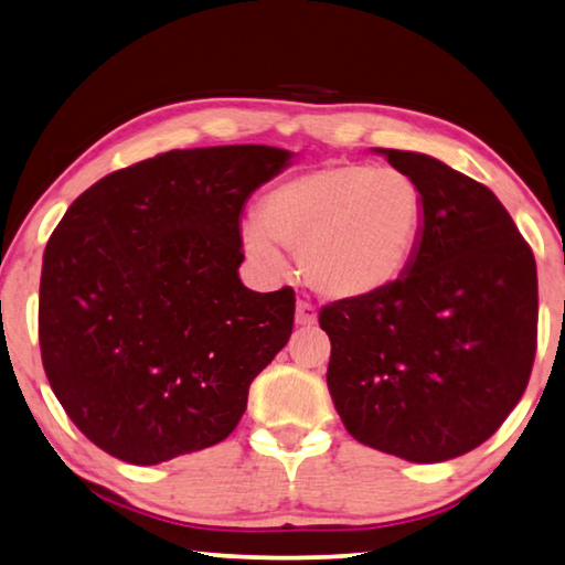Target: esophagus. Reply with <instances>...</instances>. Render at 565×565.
I'll return each mask as SVG.
<instances>
[{
    "instance_id": "34e87169",
    "label": "esophagus",
    "mask_w": 565,
    "mask_h": 565,
    "mask_svg": "<svg viewBox=\"0 0 565 565\" xmlns=\"http://www.w3.org/2000/svg\"><path fill=\"white\" fill-rule=\"evenodd\" d=\"M295 322H298L300 328H312V324L318 322V310H315V305H310L308 300H298V308H295Z\"/></svg>"
}]
</instances>
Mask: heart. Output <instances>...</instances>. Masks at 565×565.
Instances as JSON below:
<instances>
[{"instance_id":"heart-1","label":"heart","mask_w":565,"mask_h":565,"mask_svg":"<svg viewBox=\"0 0 565 565\" xmlns=\"http://www.w3.org/2000/svg\"><path fill=\"white\" fill-rule=\"evenodd\" d=\"M424 227V198L399 168L330 163L275 185L260 221L243 227L255 263L280 270V245L298 247L302 277L338 300L390 288L407 270Z\"/></svg>"}]
</instances>
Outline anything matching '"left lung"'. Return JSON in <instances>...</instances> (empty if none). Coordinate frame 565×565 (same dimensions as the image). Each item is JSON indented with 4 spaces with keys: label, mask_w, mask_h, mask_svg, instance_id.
Instances as JSON below:
<instances>
[{
    "label": "left lung",
    "mask_w": 565,
    "mask_h": 565,
    "mask_svg": "<svg viewBox=\"0 0 565 565\" xmlns=\"http://www.w3.org/2000/svg\"><path fill=\"white\" fill-rule=\"evenodd\" d=\"M382 153L419 185L424 227L399 280L320 310L332 342L328 387L360 444L414 463L457 459L526 392L536 260L487 185L431 156Z\"/></svg>",
    "instance_id": "left-lung-1"
}]
</instances>
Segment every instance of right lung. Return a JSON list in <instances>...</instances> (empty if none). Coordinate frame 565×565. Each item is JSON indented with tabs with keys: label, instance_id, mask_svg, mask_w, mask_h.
Here are the masks:
<instances>
[{
	"label": "right lung",
	"instance_id": "add662e5",
	"mask_svg": "<svg viewBox=\"0 0 565 565\" xmlns=\"http://www.w3.org/2000/svg\"><path fill=\"white\" fill-rule=\"evenodd\" d=\"M273 146L158 153L68 205L44 250L39 348L68 419L151 467L223 441L290 340L295 290L253 292L241 211L288 166Z\"/></svg>",
	"mask_w": 565,
	"mask_h": 565
}]
</instances>
